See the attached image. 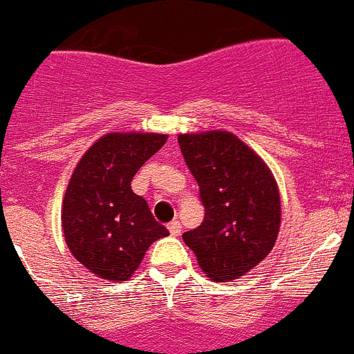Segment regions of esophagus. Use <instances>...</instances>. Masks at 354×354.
I'll return each instance as SVG.
<instances>
[{
    "label": "esophagus",
    "mask_w": 354,
    "mask_h": 354,
    "mask_svg": "<svg viewBox=\"0 0 354 354\" xmlns=\"http://www.w3.org/2000/svg\"><path fill=\"white\" fill-rule=\"evenodd\" d=\"M169 232H171L172 237H178L180 234H182V225H180V221H171L167 225Z\"/></svg>",
    "instance_id": "obj_1"
}]
</instances>
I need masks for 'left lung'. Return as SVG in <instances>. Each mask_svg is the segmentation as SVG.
I'll return each mask as SVG.
<instances>
[{"mask_svg":"<svg viewBox=\"0 0 354 354\" xmlns=\"http://www.w3.org/2000/svg\"><path fill=\"white\" fill-rule=\"evenodd\" d=\"M187 167L200 185L205 219L183 234L207 277L219 283L250 272L270 254L281 227L272 171L228 131L180 135Z\"/></svg>","mask_w":354,"mask_h":354,"instance_id":"left-lung-1","label":"left lung"}]
</instances>
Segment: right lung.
I'll use <instances>...</instances> for the list:
<instances>
[{
    "instance_id": "add662e5",
    "label": "right lung",
    "mask_w": 354,
    "mask_h": 354,
    "mask_svg": "<svg viewBox=\"0 0 354 354\" xmlns=\"http://www.w3.org/2000/svg\"><path fill=\"white\" fill-rule=\"evenodd\" d=\"M167 140L158 133H108L79 160L62 200V232L84 268L106 281H126L145 252L169 230L135 194L136 171Z\"/></svg>"
}]
</instances>
